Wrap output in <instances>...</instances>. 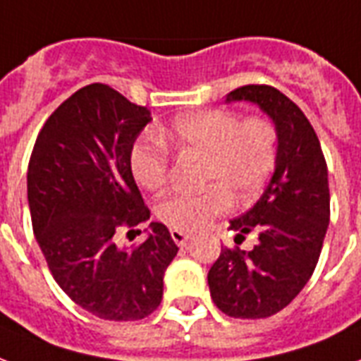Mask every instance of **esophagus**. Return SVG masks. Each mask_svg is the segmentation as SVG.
Returning <instances> with one entry per match:
<instances>
[{
	"mask_svg": "<svg viewBox=\"0 0 361 361\" xmlns=\"http://www.w3.org/2000/svg\"><path fill=\"white\" fill-rule=\"evenodd\" d=\"M170 235H172V238H174V242L178 244V246H185L187 240L191 238V233H185V231L172 229L170 231Z\"/></svg>",
	"mask_w": 361,
	"mask_h": 361,
	"instance_id": "obj_1",
	"label": "esophagus"
}]
</instances>
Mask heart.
<instances>
[{
	"label": "heart",
	"instance_id": "1",
	"mask_svg": "<svg viewBox=\"0 0 361 361\" xmlns=\"http://www.w3.org/2000/svg\"><path fill=\"white\" fill-rule=\"evenodd\" d=\"M183 157H204L202 191H178L162 199L157 217L170 229L197 231L233 204L254 200L269 180L279 151V130L265 115H240L229 109H204L176 117L161 136ZM155 140H140L130 153L134 180L161 191L170 176V153Z\"/></svg>",
	"mask_w": 361,
	"mask_h": 361
}]
</instances>
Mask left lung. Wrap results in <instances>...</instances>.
Returning <instances> with one entry per match:
<instances>
[{
  "instance_id": "left-lung-1",
  "label": "left lung",
  "mask_w": 361,
  "mask_h": 361,
  "mask_svg": "<svg viewBox=\"0 0 361 361\" xmlns=\"http://www.w3.org/2000/svg\"><path fill=\"white\" fill-rule=\"evenodd\" d=\"M254 102L279 130L276 166L252 210L231 221L236 240L255 233L252 252L221 246L208 272L212 299L233 318H269L288 307L320 259L329 224V183L320 140L297 104L271 85H244L227 102Z\"/></svg>"
}]
</instances>
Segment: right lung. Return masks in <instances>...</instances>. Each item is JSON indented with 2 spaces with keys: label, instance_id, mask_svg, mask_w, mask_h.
Wrapping results in <instances>:
<instances>
[{
  "label": "right lung",
  "instance_id": "add662e5",
  "mask_svg": "<svg viewBox=\"0 0 361 361\" xmlns=\"http://www.w3.org/2000/svg\"><path fill=\"white\" fill-rule=\"evenodd\" d=\"M149 121L147 107L92 82L52 111L27 164L32 227L52 279L102 320L149 316L178 254L162 224H151L137 246L117 242L121 229L132 233L149 219L130 170L134 142Z\"/></svg>",
  "mask_w": 361,
  "mask_h": 361
}]
</instances>
